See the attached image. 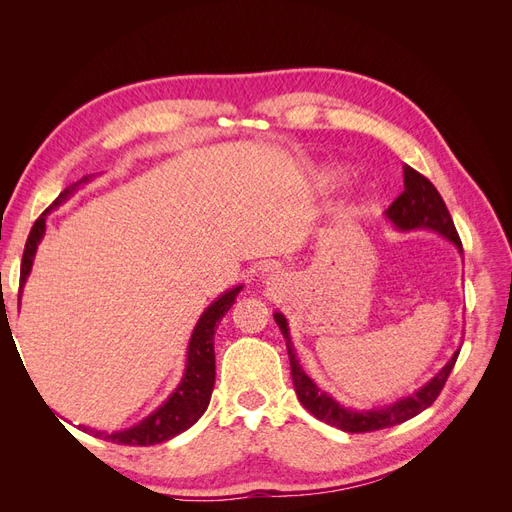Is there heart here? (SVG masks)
<instances>
[{
  "mask_svg": "<svg viewBox=\"0 0 512 512\" xmlns=\"http://www.w3.org/2000/svg\"><path fill=\"white\" fill-rule=\"evenodd\" d=\"M339 179H342V170H339V168H333V166L322 168L320 173L316 175L318 188H331V185H335Z\"/></svg>",
  "mask_w": 512,
  "mask_h": 512,
  "instance_id": "b5f03b06",
  "label": "heart"
}]
</instances>
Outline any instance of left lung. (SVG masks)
<instances>
[{
	"instance_id": "8db88e82",
	"label": "left lung",
	"mask_w": 512,
	"mask_h": 512,
	"mask_svg": "<svg viewBox=\"0 0 512 512\" xmlns=\"http://www.w3.org/2000/svg\"><path fill=\"white\" fill-rule=\"evenodd\" d=\"M384 218L393 224L399 232H410V230H431L436 235L444 237L446 241H451L459 254L461 250V239L455 230L451 213H448L444 200L440 192L433 188V183L423 177L421 173H416L412 166H404V192H401L395 203L384 211ZM277 327H280L284 339H286V348H288V359H290V371H292V382H294V391H297V397L303 404L307 412H312L318 421L327 423L331 427L344 429L348 433H363V431H376L384 427H393L408 421V418L421 414L425 408H429L436 397L440 395L442 386L446 384L448 374H451L455 361L459 356V350L448 359V363L433 376L429 382H425L421 389L414 391L408 397H401L393 404L378 406V408H367L359 410L352 406L339 404L337 399L318 389V384L309 378L299 359H297V350H294V344L290 339V329H288V320L282 312L273 314Z\"/></svg>"
}]
</instances>
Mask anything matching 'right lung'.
<instances>
[{
    "mask_svg": "<svg viewBox=\"0 0 512 512\" xmlns=\"http://www.w3.org/2000/svg\"><path fill=\"white\" fill-rule=\"evenodd\" d=\"M94 175H87L81 181H76L61 192L53 205L46 209L36 224L32 226V232H29L27 243H25V252L21 260V288H19V301H21V290L27 282L29 273H32L34 267V258L36 250L46 232V215H49L53 209H57L61 203L81 188V185L89 183ZM243 290V286H232L224 294H220L203 314H200L196 327L192 331L190 344H188V359H185V371L183 378L177 384V389L168 395L164 404L153 410L147 418H143L141 423H136L130 429L123 431H98V429H89L81 425L83 431H89L91 436L108 440V442H117V444H128V446H151V444H160L170 438L179 436L181 431L190 429L200 416L205 414L209 399L213 393V384H215V350H213V337L215 329H218L220 320L226 316L228 309L235 303L237 294Z\"/></svg>",
    "mask_w": 512,
    "mask_h": 512,
    "instance_id": "1",
    "label": "right lung"
}]
</instances>
